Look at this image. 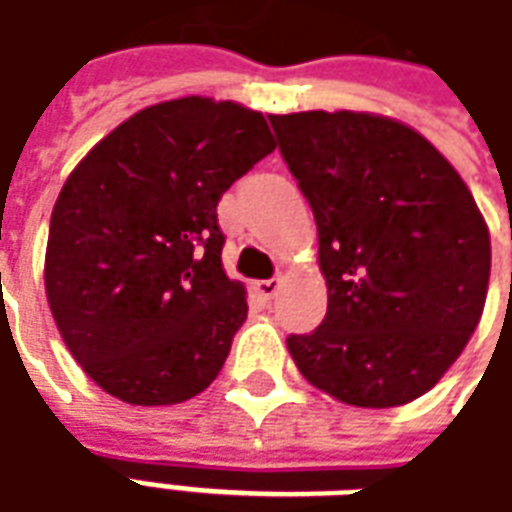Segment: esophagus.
<instances>
[{
    "label": "esophagus",
    "mask_w": 512,
    "mask_h": 512,
    "mask_svg": "<svg viewBox=\"0 0 512 512\" xmlns=\"http://www.w3.org/2000/svg\"><path fill=\"white\" fill-rule=\"evenodd\" d=\"M253 289H256L259 297H264V300H273L275 292L281 289V278H264V281H256Z\"/></svg>",
    "instance_id": "esophagus-1"
}]
</instances>
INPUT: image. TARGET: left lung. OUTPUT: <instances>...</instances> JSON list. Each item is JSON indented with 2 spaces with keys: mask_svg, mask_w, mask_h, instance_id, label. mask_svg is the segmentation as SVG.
Wrapping results in <instances>:
<instances>
[{
  "mask_svg": "<svg viewBox=\"0 0 512 512\" xmlns=\"http://www.w3.org/2000/svg\"><path fill=\"white\" fill-rule=\"evenodd\" d=\"M317 220L328 311L286 347L358 408L422 397L480 322L491 237L458 170L411 126L369 112L270 115Z\"/></svg>",
  "mask_w": 512,
  "mask_h": 512,
  "instance_id": "obj_1",
  "label": "left lung"
}]
</instances>
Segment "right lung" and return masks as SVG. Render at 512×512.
I'll return each mask as SVG.
<instances>
[{"label":"right lung","mask_w":512,"mask_h":512,"mask_svg":"<svg viewBox=\"0 0 512 512\" xmlns=\"http://www.w3.org/2000/svg\"><path fill=\"white\" fill-rule=\"evenodd\" d=\"M275 148L262 112L201 96L123 121L68 176L46 245V297L96 386L176 405L223 369L248 317L223 273L217 204Z\"/></svg>","instance_id":"obj_1"}]
</instances>
